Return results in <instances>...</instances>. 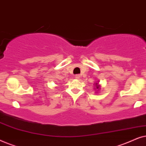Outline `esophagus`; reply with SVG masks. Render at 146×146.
Returning a JSON list of instances; mask_svg holds the SVG:
<instances>
[{"mask_svg": "<svg viewBox=\"0 0 146 146\" xmlns=\"http://www.w3.org/2000/svg\"><path fill=\"white\" fill-rule=\"evenodd\" d=\"M80 76L78 75V74H77V75H76V76H75V78H76V79L79 80V79H80Z\"/></svg>", "mask_w": 146, "mask_h": 146, "instance_id": "esophagus-1", "label": "esophagus"}]
</instances>
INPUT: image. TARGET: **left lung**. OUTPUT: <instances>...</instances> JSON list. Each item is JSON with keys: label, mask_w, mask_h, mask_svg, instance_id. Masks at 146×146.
<instances>
[{"label": "left lung", "mask_w": 146, "mask_h": 146, "mask_svg": "<svg viewBox=\"0 0 146 146\" xmlns=\"http://www.w3.org/2000/svg\"><path fill=\"white\" fill-rule=\"evenodd\" d=\"M94 85L95 86L94 88V90L96 92H98L101 89V85L99 84V82L98 81V82H96V83L94 84ZM96 93H97V92H96Z\"/></svg>", "instance_id": "obj_1"}]
</instances>
